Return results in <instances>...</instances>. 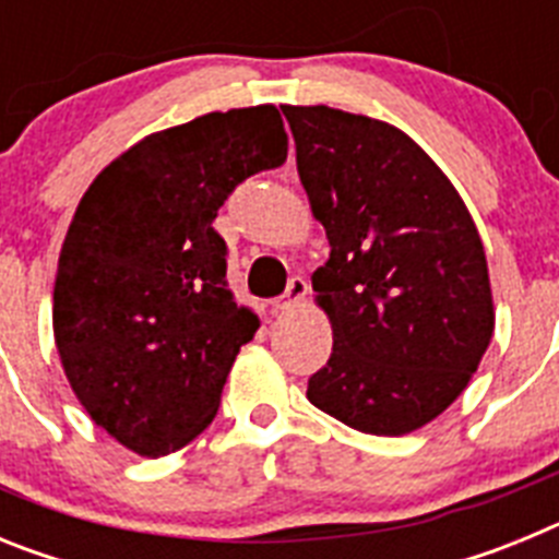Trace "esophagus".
Instances as JSON below:
<instances>
[{"mask_svg": "<svg viewBox=\"0 0 559 559\" xmlns=\"http://www.w3.org/2000/svg\"><path fill=\"white\" fill-rule=\"evenodd\" d=\"M305 296H308V283H305L302 276H294L288 283V290H285L283 296H276L274 302H271V310H274V313H288L290 308L305 302Z\"/></svg>", "mask_w": 559, "mask_h": 559, "instance_id": "34e87169", "label": "esophagus"}]
</instances>
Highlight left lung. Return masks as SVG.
<instances>
[{
	"mask_svg": "<svg viewBox=\"0 0 559 559\" xmlns=\"http://www.w3.org/2000/svg\"><path fill=\"white\" fill-rule=\"evenodd\" d=\"M283 114L330 240L310 280L333 353L308 380V400L355 431H417L464 392L496 330L476 224L400 128L330 106Z\"/></svg>",
	"mask_w": 559,
	"mask_h": 559,
	"instance_id": "obj_1",
	"label": "left lung"
}]
</instances>
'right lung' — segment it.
I'll return each instance as SVG.
<instances>
[{"label": "right lung", "mask_w": 559, "mask_h": 559, "mask_svg": "<svg viewBox=\"0 0 559 559\" xmlns=\"http://www.w3.org/2000/svg\"><path fill=\"white\" fill-rule=\"evenodd\" d=\"M285 156L276 106L229 108L151 133L83 192L58 257L52 333L81 406L128 451H179L218 414L260 319L235 302L212 221Z\"/></svg>", "instance_id": "obj_1"}]
</instances>
